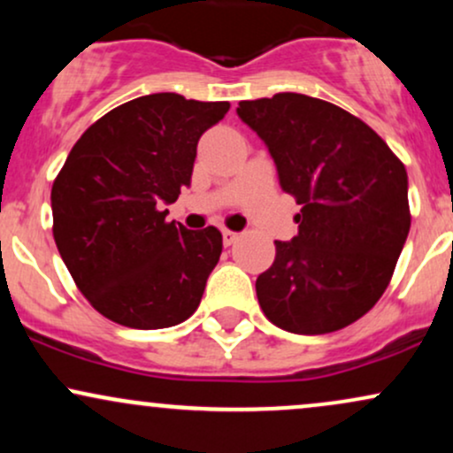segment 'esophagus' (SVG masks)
Masks as SVG:
<instances>
[{
	"mask_svg": "<svg viewBox=\"0 0 453 453\" xmlns=\"http://www.w3.org/2000/svg\"><path fill=\"white\" fill-rule=\"evenodd\" d=\"M238 241V234L232 232V230H223V244L226 247H230V244H234Z\"/></svg>",
	"mask_w": 453,
	"mask_h": 453,
	"instance_id": "1",
	"label": "esophagus"
}]
</instances>
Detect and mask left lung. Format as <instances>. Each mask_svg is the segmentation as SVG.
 <instances>
[{
	"label": "left lung",
	"instance_id": "8db88e82",
	"mask_svg": "<svg viewBox=\"0 0 453 453\" xmlns=\"http://www.w3.org/2000/svg\"><path fill=\"white\" fill-rule=\"evenodd\" d=\"M236 112L303 206L298 236L274 241L273 266L256 280L264 315L294 334L353 324L386 292L407 241L403 161L360 119L303 93L241 102Z\"/></svg>",
	"mask_w": 453,
	"mask_h": 453
}]
</instances>
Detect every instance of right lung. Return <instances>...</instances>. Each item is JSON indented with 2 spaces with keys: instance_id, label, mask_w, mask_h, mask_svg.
<instances>
[{
  "instance_id": "obj_1",
  "label": "right lung",
  "mask_w": 453,
  "mask_h": 453,
  "mask_svg": "<svg viewBox=\"0 0 453 453\" xmlns=\"http://www.w3.org/2000/svg\"><path fill=\"white\" fill-rule=\"evenodd\" d=\"M227 102L153 93L104 114L78 138L57 174L53 236L76 288L97 313L159 330L196 313L223 249L217 227L165 221L191 185L197 140Z\"/></svg>"
}]
</instances>
